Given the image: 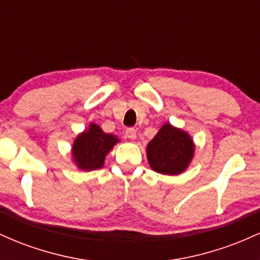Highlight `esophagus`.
<instances>
[{"label": "esophagus", "instance_id": "34e87169", "mask_svg": "<svg viewBox=\"0 0 260 260\" xmlns=\"http://www.w3.org/2000/svg\"><path fill=\"white\" fill-rule=\"evenodd\" d=\"M126 136H127L128 138H129V139L134 140V139L137 138V131L134 129V128H127V131H126Z\"/></svg>", "mask_w": 260, "mask_h": 260}]
</instances>
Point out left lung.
<instances>
[{"label": "left lung", "instance_id": "1", "mask_svg": "<svg viewBox=\"0 0 260 260\" xmlns=\"http://www.w3.org/2000/svg\"><path fill=\"white\" fill-rule=\"evenodd\" d=\"M194 150L192 137L166 122L147 145L149 166L161 175H180L192 162Z\"/></svg>", "mask_w": 260, "mask_h": 260}]
</instances>
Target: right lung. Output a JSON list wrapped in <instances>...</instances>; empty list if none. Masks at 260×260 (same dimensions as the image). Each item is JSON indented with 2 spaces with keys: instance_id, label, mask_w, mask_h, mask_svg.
<instances>
[{
  "instance_id": "right-lung-1",
  "label": "right lung",
  "mask_w": 260,
  "mask_h": 260,
  "mask_svg": "<svg viewBox=\"0 0 260 260\" xmlns=\"http://www.w3.org/2000/svg\"><path fill=\"white\" fill-rule=\"evenodd\" d=\"M118 142L117 136L105 133L96 123H90L73 140L72 161L82 171L99 170L105 164L106 155Z\"/></svg>"
}]
</instances>
